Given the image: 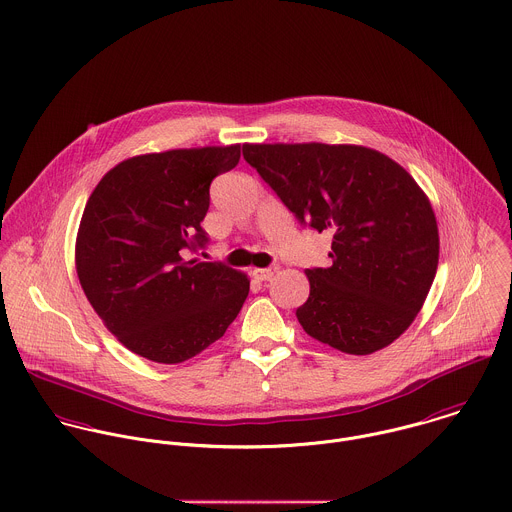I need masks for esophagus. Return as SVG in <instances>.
Listing matches in <instances>:
<instances>
[{"label":"esophagus","instance_id":"obj_1","mask_svg":"<svg viewBox=\"0 0 512 512\" xmlns=\"http://www.w3.org/2000/svg\"><path fill=\"white\" fill-rule=\"evenodd\" d=\"M276 272H278V268H276V266H270V268H256L252 274H254L256 280L268 282V280H272V278L276 276Z\"/></svg>","mask_w":512,"mask_h":512}]
</instances>
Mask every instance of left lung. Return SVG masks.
I'll return each instance as SVG.
<instances>
[{
  "label": "left lung",
  "instance_id": "obj_1",
  "mask_svg": "<svg viewBox=\"0 0 512 512\" xmlns=\"http://www.w3.org/2000/svg\"><path fill=\"white\" fill-rule=\"evenodd\" d=\"M244 159L304 224L332 234V266L306 270L304 332L369 355L417 318L439 264L427 194L387 155L361 145H244Z\"/></svg>",
  "mask_w": 512,
  "mask_h": 512
}]
</instances>
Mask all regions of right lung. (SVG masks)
<instances>
[{
    "label": "right lung",
    "mask_w": 512,
    "mask_h": 512,
    "mask_svg": "<svg viewBox=\"0 0 512 512\" xmlns=\"http://www.w3.org/2000/svg\"><path fill=\"white\" fill-rule=\"evenodd\" d=\"M238 161L240 145L139 155L91 192L75 240L77 276L105 328L133 353L182 363L236 320L250 278L180 250L206 242L210 182Z\"/></svg>",
    "instance_id": "obj_1"
}]
</instances>
